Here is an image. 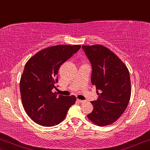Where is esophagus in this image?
<instances>
[{
    "label": "esophagus",
    "instance_id": "34e87169",
    "mask_svg": "<svg viewBox=\"0 0 150 150\" xmlns=\"http://www.w3.org/2000/svg\"><path fill=\"white\" fill-rule=\"evenodd\" d=\"M77 101L78 103H84L85 101L84 100H80V99H77Z\"/></svg>",
    "mask_w": 150,
    "mask_h": 150
}]
</instances>
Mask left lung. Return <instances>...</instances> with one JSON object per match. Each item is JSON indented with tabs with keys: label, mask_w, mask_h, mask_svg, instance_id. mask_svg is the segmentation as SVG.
<instances>
[{
	"label": "left lung",
	"mask_w": 150,
	"mask_h": 150,
	"mask_svg": "<svg viewBox=\"0 0 150 150\" xmlns=\"http://www.w3.org/2000/svg\"><path fill=\"white\" fill-rule=\"evenodd\" d=\"M82 47L91 64V82L98 95L97 100L91 102L93 110L87 117L98 126L110 125L121 116L129 102V72L125 64L105 46Z\"/></svg>",
	"instance_id": "obj_1"
}]
</instances>
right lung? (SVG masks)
<instances>
[{
    "label": "right lung",
    "instance_id": "add662e5",
    "mask_svg": "<svg viewBox=\"0 0 150 150\" xmlns=\"http://www.w3.org/2000/svg\"><path fill=\"white\" fill-rule=\"evenodd\" d=\"M80 47V45L52 46L37 53L25 64L20 80L21 96L25 112L36 123L45 127L58 125L75 103V96H57L52 89L56 88L62 64Z\"/></svg>",
    "mask_w": 150,
    "mask_h": 150
}]
</instances>
